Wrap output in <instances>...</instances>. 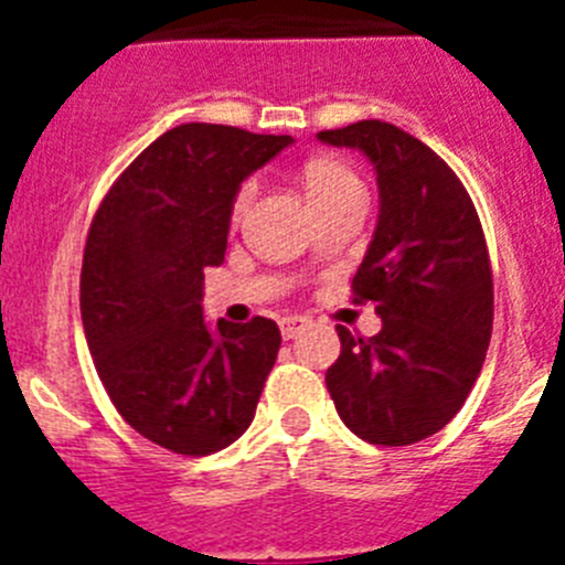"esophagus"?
<instances>
[{"label": "esophagus", "mask_w": 565, "mask_h": 565, "mask_svg": "<svg viewBox=\"0 0 565 565\" xmlns=\"http://www.w3.org/2000/svg\"><path fill=\"white\" fill-rule=\"evenodd\" d=\"M306 328H311V319H308V317H297V313H288V317L279 319V331H282V337H286V339H297L299 333L306 331Z\"/></svg>", "instance_id": "1"}]
</instances>
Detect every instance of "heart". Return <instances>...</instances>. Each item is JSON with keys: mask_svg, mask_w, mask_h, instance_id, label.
Segmentation results:
<instances>
[{"mask_svg": "<svg viewBox=\"0 0 565 565\" xmlns=\"http://www.w3.org/2000/svg\"><path fill=\"white\" fill-rule=\"evenodd\" d=\"M306 178V189L311 194L313 206H328V203L339 201V198H348V194L362 192V183H359L356 172L348 169L339 161H311L302 172ZM254 183H243L234 194L232 203V221H239L246 214L248 203H252Z\"/></svg>", "mask_w": 565, "mask_h": 565, "instance_id": "b5f03b06", "label": "heart"}]
</instances>
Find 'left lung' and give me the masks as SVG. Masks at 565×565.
Masks as SVG:
<instances>
[{
  "instance_id": "obj_1",
  "label": "left lung",
  "mask_w": 565,
  "mask_h": 565,
  "mask_svg": "<svg viewBox=\"0 0 565 565\" xmlns=\"http://www.w3.org/2000/svg\"><path fill=\"white\" fill-rule=\"evenodd\" d=\"M319 141L362 149L382 198L351 282L353 302L376 306L382 331L337 328L328 393L359 438L407 447L452 422L483 367L495 313L487 239L458 174L411 132L356 121Z\"/></svg>"
}]
</instances>
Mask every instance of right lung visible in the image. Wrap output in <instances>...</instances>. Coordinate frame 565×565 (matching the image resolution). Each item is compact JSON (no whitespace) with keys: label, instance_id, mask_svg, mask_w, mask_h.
Here are the masks:
<instances>
[{"label":"right lung","instance_id":"add662e5","mask_svg":"<svg viewBox=\"0 0 565 565\" xmlns=\"http://www.w3.org/2000/svg\"><path fill=\"white\" fill-rule=\"evenodd\" d=\"M291 135L181 124L109 186L89 223L82 322L98 379L135 433L209 456L252 424L279 351L266 317L203 322V268L226 254L239 183Z\"/></svg>","mask_w":565,"mask_h":565}]
</instances>
